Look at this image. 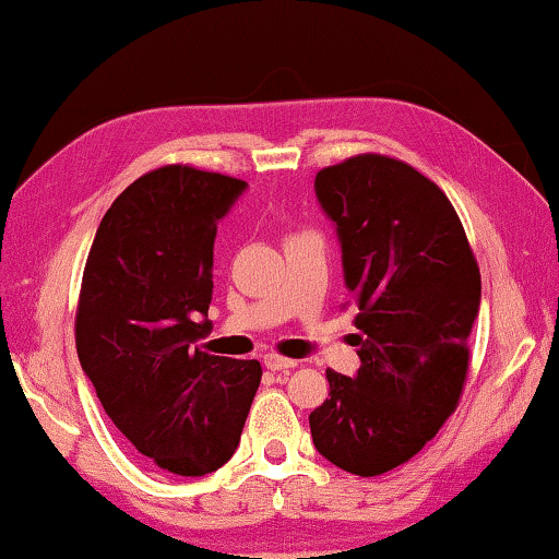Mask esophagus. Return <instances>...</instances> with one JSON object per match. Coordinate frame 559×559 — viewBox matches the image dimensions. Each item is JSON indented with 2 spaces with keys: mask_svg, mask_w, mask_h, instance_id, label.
I'll return each mask as SVG.
<instances>
[{
  "mask_svg": "<svg viewBox=\"0 0 559 559\" xmlns=\"http://www.w3.org/2000/svg\"><path fill=\"white\" fill-rule=\"evenodd\" d=\"M264 367L272 369V372H282V369L297 367V362H295V359L280 357V355H274V352H270V355H264Z\"/></svg>",
  "mask_w": 559,
  "mask_h": 559,
  "instance_id": "1",
  "label": "esophagus"
}]
</instances>
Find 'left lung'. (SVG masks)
Returning a JSON list of instances; mask_svg holds the SVG:
<instances>
[{"instance_id": "obj_1", "label": "left lung", "mask_w": 559, "mask_h": 559, "mask_svg": "<svg viewBox=\"0 0 559 559\" xmlns=\"http://www.w3.org/2000/svg\"><path fill=\"white\" fill-rule=\"evenodd\" d=\"M314 192L337 225L362 365L355 377L328 369L309 429L332 465L377 477L457 407L483 282L448 194L407 162L357 154L317 171Z\"/></svg>"}]
</instances>
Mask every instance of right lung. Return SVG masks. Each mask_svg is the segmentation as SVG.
<instances>
[{
	"mask_svg": "<svg viewBox=\"0 0 559 559\" xmlns=\"http://www.w3.org/2000/svg\"><path fill=\"white\" fill-rule=\"evenodd\" d=\"M245 187L190 165L152 169L111 202L84 264V374L119 432L171 475L225 465L262 380L257 359L194 347L210 332L217 222Z\"/></svg>",
	"mask_w": 559,
	"mask_h": 559,
	"instance_id": "1",
	"label": "right lung"
}]
</instances>
